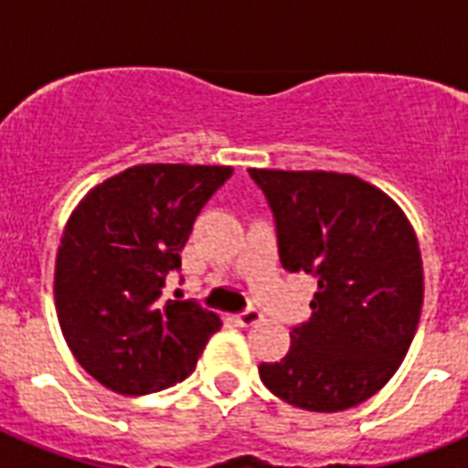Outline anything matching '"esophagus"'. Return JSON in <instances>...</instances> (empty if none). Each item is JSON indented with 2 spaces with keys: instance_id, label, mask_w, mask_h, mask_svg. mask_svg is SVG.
I'll use <instances>...</instances> for the list:
<instances>
[{
  "instance_id": "esophagus-1",
  "label": "esophagus",
  "mask_w": 468,
  "mask_h": 468,
  "mask_svg": "<svg viewBox=\"0 0 468 468\" xmlns=\"http://www.w3.org/2000/svg\"><path fill=\"white\" fill-rule=\"evenodd\" d=\"M260 318H262V314H260V309H255V307H246L243 312L237 314V321L241 325H253V324H258Z\"/></svg>"
}]
</instances>
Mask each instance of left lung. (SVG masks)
<instances>
[{
    "mask_svg": "<svg viewBox=\"0 0 468 468\" xmlns=\"http://www.w3.org/2000/svg\"><path fill=\"white\" fill-rule=\"evenodd\" d=\"M274 215L283 270L318 281L312 318L260 378L285 403L337 412L391 379L410 349L424 300L415 231L403 210L356 176L248 168Z\"/></svg>",
    "mask_w": 468,
    "mask_h": 468,
    "instance_id": "1",
    "label": "left lung"
}]
</instances>
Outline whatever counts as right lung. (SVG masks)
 Masks as SVG:
<instances>
[{
	"label": "right lung",
	"mask_w": 468,
	"mask_h": 468,
	"mask_svg": "<svg viewBox=\"0 0 468 468\" xmlns=\"http://www.w3.org/2000/svg\"><path fill=\"white\" fill-rule=\"evenodd\" d=\"M229 166L143 164L90 189L56 258V312L86 373L123 396L154 394L197 367L220 316L197 300H161L185 243Z\"/></svg>",
	"instance_id": "obj_1"
}]
</instances>
